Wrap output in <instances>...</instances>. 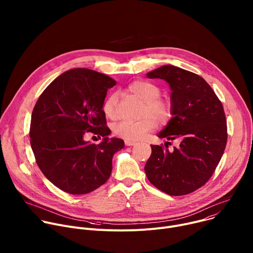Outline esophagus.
<instances>
[{"label":"esophagus","instance_id":"34e87169","mask_svg":"<svg viewBox=\"0 0 253 253\" xmlns=\"http://www.w3.org/2000/svg\"><path fill=\"white\" fill-rule=\"evenodd\" d=\"M135 144H136V142H134V141L125 140V145H126V146H133V145H135Z\"/></svg>","mask_w":253,"mask_h":253}]
</instances>
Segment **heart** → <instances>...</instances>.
Returning a JSON list of instances; mask_svg holds the SVG:
<instances>
[{"instance_id": "obj_1", "label": "heart", "mask_w": 253, "mask_h": 253, "mask_svg": "<svg viewBox=\"0 0 253 253\" xmlns=\"http://www.w3.org/2000/svg\"><path fill=\"white\" fill-rule=\"evenodd\" d=\"M128 92L144 103L141 119L138 121H121L114 127V132L126 140H138L152 131L157 123L164 125L172 117V104L167 99L159 98L160 89L148 81L131 83ZM117 95L108 96L103 103L104 115L111 120L117 118Z\"/></svg>"}]
</instances>
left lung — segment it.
Masks as SVG:
<instances>
[{"mask_svg":"<svg viewBox=\"0 0 253 253\" xmlns=\"http://www.w3.org/2000/svg\"><path fill=\"white\" fill-rule=\"evenodd\" d=\"M146 75L169 84L172 118L157 136L179 140L180 145L171 152L151 145L144 170L149 181L169 195L191 193L208 181L224 152L227 127L223 106L207 82L187 70L165 65Z\"/></svg>","mask_w":253,"mask_h":253,"instance_id":"left-lung-1","label":"left lung"}]
</instances>
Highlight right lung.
Segmentation results:
<instances>
[{
	"mask_svg": "<svg viewBox=\"0 0 253 253\" xmlns=\"http://www.w3.org/2000/svg\"><path fill=\"white\" fill-rule=\"evenodd\" d=\"M116 81L99 72L77 68L64 72L41 94L32 112L30 138L43 174L70 194L94 191L109 179L113 155L124 141L109 138L102 106ZM92 131L98 146L84 140Z\"/></svg>",
	"mask_w": 253,
	"mask_h": 253,
	"instance_id": "add662e5",
	"label": "right lung"
}]
</instances>
